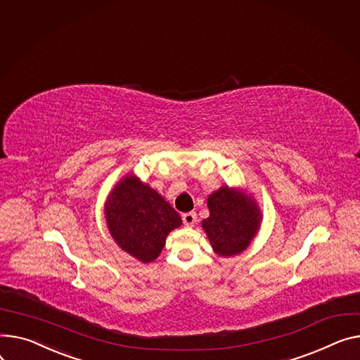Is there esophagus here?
Masks as SVG:
<instances>
[{
  "label": "esophagus",
  "instance_id": "esophagus-1",
  "mask_svg": "<svg viewBox=\"0 0 360 360\" xmlns=\"http://www.w3.org/2000/svg\"><path fill=\"white\" fill-rule=\"evenodd\" d=\"M182 221H184V224L186 227H193L195 224V221H197V214L193 212V211L182 214Z\"/></svg>",
  "mask_w": 360,
  "mask_h": 360
}]
</instances>
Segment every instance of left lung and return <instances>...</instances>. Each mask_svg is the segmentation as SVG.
I'll return each mask as SVG.
<instances>
[{"label": "left lung", "instance_id": "obj_1", "mask_svg": "<svg viewBox=\"0 0 360 360\" xmlns=\"http://www.w3.org/2000/svg\"><path fill=\"white\" fill-rule=\"evenodd\" d=\"M207 205L210 217L201 226L214 253L231 257L246 250L263 219L257 201L240 186L223 185L208 195Z\"/></svg>", "mask_w": 360, "mask_h": 360}]
</instances>
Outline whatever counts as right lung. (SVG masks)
<instances>
[{
	"label": "right lung",
	"mask_w": 360,
	"mask_h": 360,
	"mask_svg": "<svg viewBox=\"0 0 360 360\" xmlns=\"http://www.w3.org/2000/svg\"><path fill=\"white\" fill-rule=\"evenodd\" d=\"M104 215L117 246L141 263L153 262L167 234L182 224L171 204L134 174L124 175L111 188Z\"/></svg>",
	"instance_id": "obj_1"
}]
</instances>
